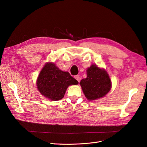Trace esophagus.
<instances>
[{"label": "esophagus", "instance_id": "esophagus-1", "mask_svg": "<svg viewBox=\"0 0 147 147\" xmlns=\"http://www.w3.org/2000/svg\"><path fill=\"white\" fill-rule=\"evenodd\" d=\"M75 79H76L77 80L78 82H80V79H81L80 76V75H76V76L75 77Z\"/></svg>", "mask_w": 147, "mask_h": 147}]
</instances>
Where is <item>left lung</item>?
<instances>
[{"label": "left lung", "instance_id": "8db88e82", "mask_svg": "<svg viewBox=\"0 0 147 147\" xmlns=\"http://www.w3.org/2000/svg\"><path fill=\"white\" fill-rule=\"evenodd\" d=\"M86 72L87 77L80 83L86 98L89 100H94L107 94L112 88V82L107 71L92 64Z\"/></svg>", "mask_w": 147, "mask_h": 147}]
</instances>
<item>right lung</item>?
I'll return each instance as SVG.
<instances>
[{
	"instance_id": "right-lung-1",
	"label": "right lung",
	"mask_w": 147,
	"mask_h": 147,
	"mask_svg": "<svg viewBox=\"0 0 147 147\" xmlns=\"http://www.w3.org/2000/svg\"><path fill=\"white\" fill-rule=\"evenodd\" d=\"M78 83L68 72L60 70L52 63L45 64L37 80L39 92L44 97L54 101L63 98L69 86Z\"/></svg>"
}]
</instances>
